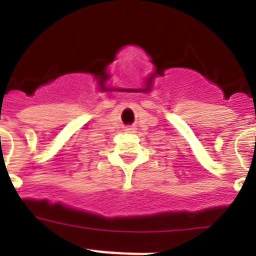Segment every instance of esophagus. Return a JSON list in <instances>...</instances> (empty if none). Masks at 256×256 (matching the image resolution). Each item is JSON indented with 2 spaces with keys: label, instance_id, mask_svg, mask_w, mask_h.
I'll use <instances>...</instances> for the list:
<instances>
[{
  "label": "esophagus",
  "instance_id": "1",
  "mask_svg": "<svg viewBox=\"0 0 256 256\" xmlns=\"http://www.w3.org/2000/svg\"><path fill=\"white\" fill-rule=\"evenodd\" d=\"M126 132H136V128L134 126H126Z\"/></svg>",
  "mask_w": 256,
  "mask_h": 256
}]
</instances>
